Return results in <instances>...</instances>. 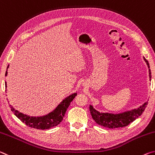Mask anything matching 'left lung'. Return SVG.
Listing matches in <instances>:
<instances>
[{"label": "left lung", "instance_id": "8db88e82", "mask_svg": "<svg viewBox=\"0 0 155 155\" xmlns=\"http://www.w3.org/2000/svg\"><path fill=\"white\" fill-rule=\"evenodd\" d=\"M143 60H145L149 68V78L150 80H151V71L150 69L149 63L144 57ZM147 105H148V101L143 103L138 108L124 111V112L120 113L99 112L98 110L94 108L92 105L89 106V110L91 116L96 123L105 128L113 129L124 127V126H128L129 124L133 122L143 113Z\"/></svg>", "mask_w": 155, "mask_h": 155}]
</instances>
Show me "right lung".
Returning a JSON list of instances; mask_svg holds the SVG:
<instances>
[{
	"mask_svg": "<svg viewBox=\"0 0 155 155\" xmlns=\"http://www.w3.org/2000/svg\"><path fill=\"white\" fill-rule=\"evenodd\" d=\"M9 66H7V71L5 73V76L7 75V69H8ZM6 88L7 83L5 82ZM77 95V93H74L73 94L71 95L63 100L60 104H58L55 109L51 112L48 113L47 115L40 117H34L29 116L26 114H23L19 112L15 109L12 105H9L12 112L14 113L19 120L25 123L26 125L31 128L40 129V130H45V129H49L60 124L61 121H62L63 117L66 113L67 108L69 106L70 104L73 101V99Z\"/></svg>",
	"mask_w": 155,
	"mask_h": 155,
	"instance_id": "obj_1",
	"label": "right lung"
}]
</instances>
